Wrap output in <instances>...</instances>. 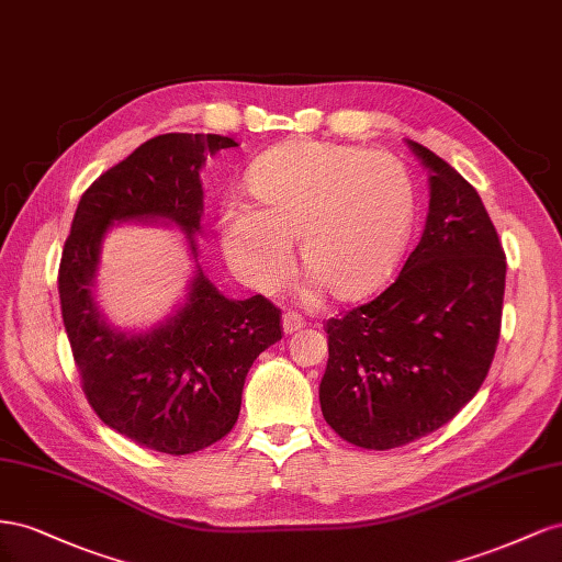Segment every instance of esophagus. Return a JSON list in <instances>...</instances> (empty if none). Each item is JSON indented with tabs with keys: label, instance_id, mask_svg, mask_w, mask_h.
Returning a JSON list of instances; mask_svg holds the SVG:
<instances>
[{
	"label": "esophagus",
	"instance_id": "esophagus-1",
	"mask_svg": "<svg viewBox=\"0 0 562 562\" xmlns=\"http://www.w3.org/2000/svg\"><path fill=\"white\" fill-rule=\"evenodd\" d=\"M303 325V317L299 315V313H294V311H290V313H284L282 315V327H284V331L286 334H294V331H299Z\"/></svg>",
	"mask_w": 562,
	"mask_h": 562
}]
</instances>
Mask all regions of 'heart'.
<instances>
[{
  "label": "heart",
  "mask_w": 562,
  "mask_h": 562,
  "mask_svg": "<svg viewBox=\"0 0 562 562\" xmlns=\"http://www.w3.org/2000/svg\"><path fill=\"white\" fill-rule=\"evenodd\" d=\"M259 210L228 202L223 249L256 290L276 292L299 259L336 299H358L391 276L414 221V183L397 157L323 140H292L249 169Z\"/></svg>",
  "instance_id": "1"
}]
</instances>
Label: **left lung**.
<instances>
[{
  "label": "left lung",
  "instance_id": "1",
  "mask_svg": "<svg viewBox=\"0 0 562 562\" xmlns=\"http://www.w3.org/2000/svg\"><path fill=\"white\" fill-rule=\"evenodd\" d=\"M426 228L397 278L329 317L325 422L364 450H393L452 422L483 386L502 331L506 254L475 188L422 143Z\"/></svg>",
  "mask_w": 562,
  "mask_h": 562
}]
</instances>
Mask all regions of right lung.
<instances>
[{
    "mask_svg": "<svg viewBox=\"0 0 562 562\" xmlns=\"http://www.w3.org/2000/svg\"><path fill=\"white\" fill-rule=\"evenodd\" d=\"M237 143L218 134H162L101 173L77 204L58 268L63 325L82 391L99 419L165 454H192L233 430L249 367L282 339V311L256 294L223 296L198 276L186 306L148 334L115 331L91 284L101 239L115 221L167 218L195 254L204 159Z\"/></svg>",
    "mask_w": 562,
    "mask_h": 562,
    "instance_id": "obj_1",
    "label": "right lung"
}]
</instances>
